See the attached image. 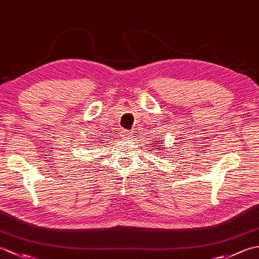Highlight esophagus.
Instances as JSON below:
<instances>
[{
	"instance_id": "34e87169",
	"label": "esophagus",
	"mask_w": 259,
	"mask_h": 259,
	"mask_svg": "<svg viewBox=\"0 0 259 259\" xmlns=\"http://www.w3.org/2000/svg\"><path fill=\"white\" fill-rule=\"evenodd\" d=\"M120 136H121V139H122V140H128V139L131 138V137H133L128 130H121Z\"/></svg>"
}]
</instances>
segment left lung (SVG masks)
<instances>
[{
  "mask_svg": "<svg viewBox=\"0 0 259 259\" xmlns=\"http://www.w3.org/2000/svg\"><path fill=\"white\" fill-rule=\"evenodd\" d=\"M159 140V139H158ZM161 144H163V142H161ZM156 146H158V148H157V150H161L162 149V145H160V141H157L156 142Z\"/></svg>",
  "mask_w": 259,
  "mask_h": 259,
  "instance_id": "8db88e82",
  "label": "left lung"
}]
</instances>
